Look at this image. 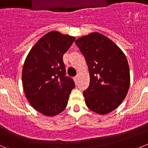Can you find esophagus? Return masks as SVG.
Wrapping results in <instances>:
<instances>
[{"label": "esophagus", "mask_w": 148, "mask_h": 148, "mask_svg": "<svg viewBox=\"0 0 148 148\" xmlns=\"http://www.w3.org/2000/svg\"><path fill=\"white\" fill-rule=\"evenodd\" d=\"M74 81H75V83H78V75H76V76L74 77Z\"/></svg>", "instance_id": "34e87169"}]
</instances>
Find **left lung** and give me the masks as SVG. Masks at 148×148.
Here are the masks:
<instances>
[{"instance_id":"1","label":"left lung","mask_w":148,"mask_h":148,"mask_svg":"<svg viewBox=\"0 0 148 148\" xmlns=\"http://www.w3.org/2000/svg\"><path fill=\"white\" fill-rule=\"evenodd\" d=\"M87 61L90 85L84 91L86 105L100 115L114 110L125 99L130 85L126 56L114 43L98 32L75 40Z\"/></svg>"}]
</instances>
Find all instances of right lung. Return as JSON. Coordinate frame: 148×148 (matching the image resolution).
Returning <instances> with one entry per match:
<instances>
[{"instance_id":"obj_1","label":"right lung","mask_w":148,"mask_h":148,"mask_svg":"<svg viewBox=\"0 0 148 148\" xmlns=\"http://www.w3.org/2000/svg\"><path fill=\"white\" fill-rule=\"evenodd\" d=\"M75 38L52 31L39 39L25 60L22 82L26 97L40 113L53 116L67 105L75 82L66 75L63 56Z\"/></svg>"}]
</instances>
